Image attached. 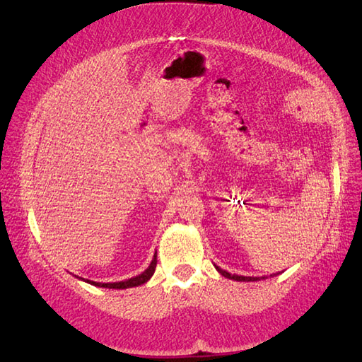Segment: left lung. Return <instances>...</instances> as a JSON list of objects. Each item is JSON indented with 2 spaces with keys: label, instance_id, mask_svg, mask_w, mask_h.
<instances>
[{
  "label": "left lung",
  "instance_id": "8db88e82",
  "mask_svg": "<svg viewBox=\"0 0 362 362\" xmlns=\"http://www.w3.org/2000/svg\"><path fill=\"white\" fill-rule=\"evenodd\" d=\"M214 267H216V270L221 273L222 276H225V278H228V279H234V281H243V282H249V281H259V279H264V276L262 278H254V276H240V275H231V273L229 272H226V270H223V269H221L218 266H216L214 264Z\"/></svg>",
  "mask_w": 362,
  "mask_h": 362
}]
</instances>
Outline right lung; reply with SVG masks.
I'll return each instance as SVG.
<instances>
[{
  "label": "right lung",
  "instance_id": "1",
  "mask_svg": "<svg viewBox=\"0 0 362 362\" xmlns=\"http://www.w3.org/2000/svg\"><path fill=\"white\" fill-rule=\"evenodd\" d=\"M156 266H157V255H154V259L151 261L149 267L144 272L140 273L139 276H134L131 279H127V281H120V282H95V281H89V279H84V278H80L86 282L92 284V286H96V287H104V288H116V290H124V288H131V287H137V286H141V284H145L151 279V276L154 275L156 272Z\"/></svg>",
  "mask_w": 362,
  "mask_h": 362
}]
</instances>
